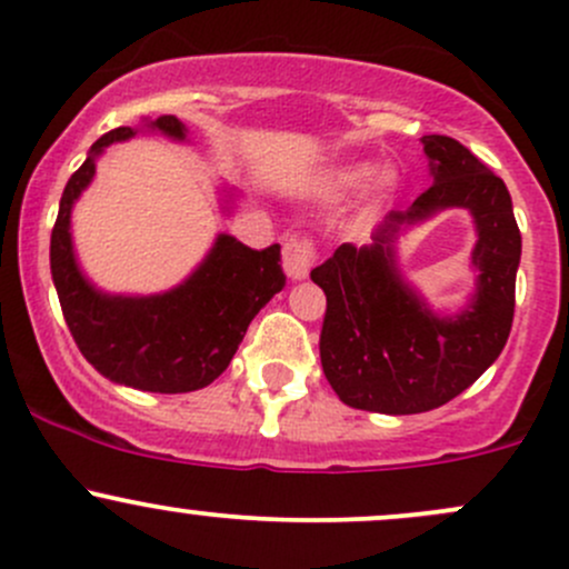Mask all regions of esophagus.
Returning <instances> with one entry per match:
<instances>
[{"label":"esophagus","instance_id":"1","mask_svg":"<svg viewBox=\"0 0 569 569\" xmlns=\"http://www.w3.org/2000/svg\"><path fill=\"white\" fill-rule=\"evenodd\" d=\"M317 252L309 236H292L282 249V266L290 279H307L311 266H315Z\"/></svg>","mask_w":569,"mask_h":569}]
</instances>
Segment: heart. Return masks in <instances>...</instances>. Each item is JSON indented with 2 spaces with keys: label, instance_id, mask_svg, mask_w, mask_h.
Instances as JSON below:
<instances>
[{
  "label": "heart",
  "instance_id": "1",
  "mask_svg": "<svg viewBox=\"0 0 569 569\" xmlns=\"http://www.w3.org/2000/svg\"><path fill=\"white\" fill-rule=\"evenodd\" d=\"M366 176H369V168H347V170H339V173H336L333 179H331V189H333V192H345V189L358 187L360 181L366 179ZM380 184H382V187H390V184H393V176H382Z\"/></svg>",
  "mask_w": 569,
  "mask_h": 569
}]
</instances>
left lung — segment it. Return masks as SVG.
<instances>
[{
    "label": "left lung",
    "instance_id": "left-lung-1",
    "mask_svg": "<svg viewBox=\"0 0 569 569\" xmlns=\"http://www.w3.org/2000/svg\"><path fill=\"white\" fill-rule=\"evenodd\" d=\"M433 184L412 209L390 213L375 243H341L311 282L326 292L320 360L345 405L385 415L429 412L467 390L502 352L516 309L521 230L505 181L467 146L448 136H423ZM473 211L481 271L473 307L442 321L400 282L389 241L401 223L439 208Z\"/></svg>",
    "mask_w": 569,
    "mask_h": 569
}]
</instances>
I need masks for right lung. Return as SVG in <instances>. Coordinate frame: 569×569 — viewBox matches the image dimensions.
Returning <instances> with one entry per match:
<instances>
[{
  "label": "right lung",
  "instance_id": "obj_1",
  "mask_svg": "<svg viewBox=\"0 0 569 569\" xmlns=\"http://www.w3.org/2000/svg\"><path fill=\"white\" fill-rule=\"evenodd\" d=\"M151 127L184 138L176 116H160ZM132 136V127L106 132L67 181L51 233L53 284L78 350L102 377L149 393H187L228 369L252 317L284 287L279 243L252 249L233 236H219L203 266L164 296L97 292L72 258L70 209L94 176V157L113 140Z\"/></svg>",
  "mask_w": 569,
  "mask_h": 569
}]
</instances>
